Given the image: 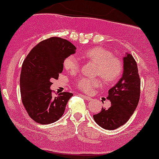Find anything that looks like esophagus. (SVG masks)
<instances>
[{
	"label": "esophagus",
	"instance_id": "1",
	"mask_svg": "<svg viewBox=\"0 0 159 159\" xmlns=\"http://www.w3.org/2000/svg\"><path fill=\"white\" fill-rule=\"evenodd\" d=\"M83 97L87 101H91V100H92V98H90V97H89V96H85V95H83Z\"/></svg>",
	"mask_w": 159,
	"mask_h": 159
}]
</instances>
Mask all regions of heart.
I'll list each match as a JSON object with an SVG mask.
<instances>
[{
  "label": "heart",
  "mask_w": 159,
  "mask_h": 159,
  "mask_svg": "<svg viewBox=\"0 0 159 159\" xmlns=\"http://www.w3.org/2000/svg\"><path fill=\"white\" fill-rule=\"evenodd\" d=\"M85 60L96 64V76H101L107 83L116 81L120 77L123 71V62L119 57L113 56L110 50L102 47H92L85 50L82 54ZM64 68L70 73H76L79 70L80 62L74 56L66 57L63 61ZM102 84L98 78L81 77L76 83V87L84 93L91 94L96 88Z\"/></svg>",
  "instance_id": "b5f03b06"
}]
</instances>
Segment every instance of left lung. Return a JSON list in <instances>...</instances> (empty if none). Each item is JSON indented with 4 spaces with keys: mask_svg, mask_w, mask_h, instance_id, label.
Listing matches in <instances>:
<instances>
[{
    "mask_svg": "<svg viewBox=\"0 0 159 159\" xmlns=\"http://www.w3.org/2000/svg\"><path fill=\"white\" fill-rule=\"evenodd\" d=\"M123 61L122 77L108 92L107 99L111 101V106L102 108L93 116L95 122L107 130L116 129L127 122L140 100V79L136 61L131 54H127Z\"/></svg>",
    "mask_w": 159,
    "mask_h": 159,
    "instance_id": "1",
    "label": "left lung"
}]
</instances>
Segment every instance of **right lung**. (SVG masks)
<instances>
[{
  "mask_svg": "<svg viewBox=\"0 0 159 159\" xmlns=\"http://www.w3.org/2000/svg\"><path fill=\"white\" fill-rule=\"evenodd\" d=\"M76 49L68 40L52 37L37 44L23 61L20 75L22 101L29 116L39 124L56 122L65 113L73 94L64 92L53 97L50 86L52 80H58L63 71L65 58Z\"/></svg>",
  "mask_w": 159,
  "mask_h": 159,
  "instance_id": "add662e5",
  "label": "right lung"
}]
</instances>
